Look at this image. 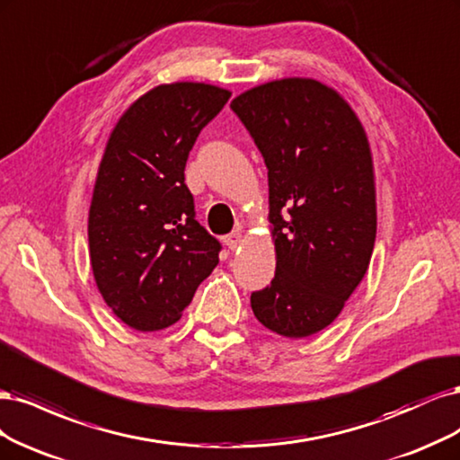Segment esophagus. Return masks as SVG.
Here are the masks:
<instances>
[{
	"label": "esophagus",
	"mask_w": 460,
	"mask_h": 460,
	"mask_svg": "<svg viewBox=\"0 0 460 460\" xmlns=\"http://www.w3.org/2000/svg\"><path fill=\"white\" fill-rule=\"evenodd\" d=\"M224 243H226V246H227L229 250H234L236 246L241 244V233L234 231V233L226 234V236H224Z\"/></svg>",
	"instance_id": "34e87169"
}]
</instances>
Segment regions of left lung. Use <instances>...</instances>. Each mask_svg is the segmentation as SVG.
Returning a JSON list of instances; mask_svg holds the SVG:
<instances>
[{"label": "left lung", "mask_w": 460, "mask_h": 460, "mask_svg": "<svg viewBox=\"0 0 460 460\" xmlns=\"http://www.w3.org/2000/svg\"><path fill=\"white\" fill-rule=\"evenodd\" d=\"M268 168L277 270L252 292L258 321L288 338L338 317L373 256V160L358 116L331 87L287 78L231 102Z\"/></svg>", "instance_id": "8db88e82"}]
</instances>
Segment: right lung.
<instances>
[{
	"mask_svg": "<svg viewBox=\"0 0 460 460\" xmlns=\"http://www.w3.org/2000/svg\"><path fill=\"white\" fill-rule=\"evenodd\" d=\"M229 97L208 84L158 85L111 133L87 234L97 288L131 329L151 332L180 321L219 261L221 243L195 219L185 164Z\"/></svg>",
	"mask_w": 460,
	"mask_h": 460,
	"instance_id": "right-lung-1",
	"label": "right lung"
}]
</instances>
